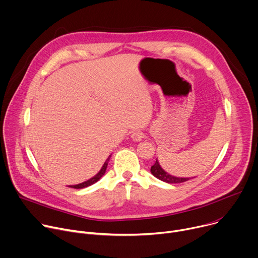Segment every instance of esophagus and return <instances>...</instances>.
<instances>
[{"label": "esophagus", "instance_id": "34e87169", "mask_svg": "<svg viewBox=\"0 0 258 258\" xmlns=\"http://www.w3.org/2000/svg\"><path fill=\"white\" fill-rule=\"evenodd\" d=\"M132 139L135 141V142H140L143 138H144V134L141 132V131H136L132 134Z\"/></svg>", "mask_w": 258, "mask_h": 258}]
</instances>
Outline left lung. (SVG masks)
Returning a JSON list of instances; mask_svg holds the SVG:
<instances>
[{
  "mask_svg": "<svg viewBox=\"0 0 258 258\" xmlns=\"http://www.w3.org/2000/svg\"><path fill=\"white\" fill-rule=\"evenodd\" d=\"M151 172L154 176H156L160 180H163V181L168 182V183H179V182H183V181H186V180L189 179V178H186V177H176V176H172V175L168 174L167 172H165L161 168L157 159H156V162L151 166Z\"/></svg>",
  "mask_w": 258,
  "mask_h": 258,
  "instance_id": "1",
  "label": "left lung"
}]
</instances>
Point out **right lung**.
Segmentation results:
<instances>
[{
  "label": "right lung",
  "mask_w": 258,
  "mask_h": 258,
  "mask_svg": "<svg viewBox=\"0 0 258 258\" xmlns=\"http://www.w3.org/2000/svg\"><path fill=\"white\" fill-rule=\"evenodd\" d=\"M109 159L110 158H108L106 161H105V163H104V165L102 166V168H101V170L94 176V177H92V178H90L89 180H87V181H85V182H82V183H79V185H75V186H70V188H75V189H83V188H86V187H89V186H91V185H93V183H95L96 181H98L101 177H102V175L105 173V171H106V168H107V165H108V162H109Z\"/></svg>",
  "instance_id": "obj_1"
}]
</instances>
